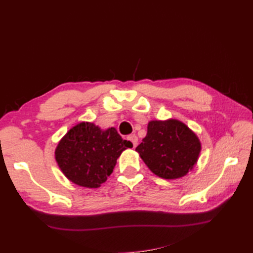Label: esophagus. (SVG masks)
Wrapping results in <instances>:
<instances>
[{
  "label": "esophagus",
  "mask_w": 253,
  "mask_h": 253,
  "mask_svg": "<svg viewBox=\"0 0 253 253\" xmlns=\"http://www.w3.org/2000/svg\"><path fill=\"white\" fill-rule=\"evenodd\" d=\"M128 140H129L131 143H132V146H133V148H135L136 146H137V143H138V138H137V136L136 135H130V136H128Z\"/></svg>",
  "instance_id": "esophagus-1"
}]
</instances>
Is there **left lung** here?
<instances>
[{
    "instance_id": "8db88e82",
    "label": "left lung",
    "mask_w": 253,
    "mask_h": 253,
    "mask_svg": "<svg viewBox=\"0 0 253 253\" xmlns=\"http://www.w3.org/2000/svg\"><path fill=\"white\" fill-rule=\"evenodd\" d=\"M136 151L153 174L164 179H177L195 168L201 142L186 124L175 118L150 121L147 136Z\"/></svg>"
}]
</instances>
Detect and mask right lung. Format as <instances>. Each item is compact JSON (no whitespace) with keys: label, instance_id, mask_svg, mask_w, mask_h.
I'll use <instances>...</instances> for the list:
<instances>
[{"label":"right lung","instance_id":"right-lung-1","mask_svg":"<svg viewBox=\"0 0 253 253\" xmlns=\"http://www.w3.org/2000/svg\"><path fill=\"white\" fill-rule=\"evenodd\" d=\"M132 148L114 127L103 130L95 124L73 126L55 149V160L67 179L80 187L99 188L114 169L124 150Z\"/></svg>","mask_w":253,"mask_h":253}]
</instances>
